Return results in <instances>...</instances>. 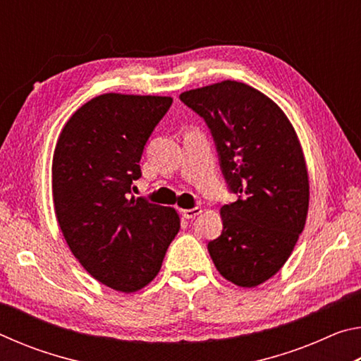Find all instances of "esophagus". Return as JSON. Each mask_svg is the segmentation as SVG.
I'll return each mask as SVG.
<instances>
[{"instance_id": "esophagus-1", "label": "esophagus", "mask_w": 361, "mask_h": 361, "mask_svg": "<svg viewBox=\"0 0 361 361\" xmlns=\"http://www.w3.org/2000/svg\"><path fill=\"white\" fill-rule=\"evenodd\" d=\"M202 212L199 209V207H194V209H188V210H181V215L185 216L186 219H192L199 215V213Z\"/></svg>"}]
</instances>
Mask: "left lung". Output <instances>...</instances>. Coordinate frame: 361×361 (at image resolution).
Masks as SVG:
<instances>
[{
	"label": "left lung",
	"instance_id": "8db88e82",
	"mask_svg": "<svg viewBox=\"0 0 361 361\" xmlns=\"http://www.w3.org/2000/svg\"><path fill=\"white\" fill-rule=\"evenodd\" d=\"M180 100L207 122L224 180L239 194L219 210L221 235L209 242L213 264L237 286H258L290 258L307 218L301 143L277 103L252 85L228 79Z\"/></svg>",
	"mask_w": 361,
	"mask_h": 361
}]
</instances>
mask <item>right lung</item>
Listing matches in <instances>:
<instances>
[{"instance_id":"1","label":"right lung","mask_w":361,"mask_h":361,"mask_svg":"<svg viewBox=\"0 0 361 361\" xmlns=\"http://www.w3.org/2000/svg\"><path fill=\"white\" fill-rule=\"evenodd\" d=\"M172 97L103 94L76 109L52 159L54 209L90 276L116 291L142 290L180 231L172 207L130 197L140 159Z\"/></svg>"}]
</instances>
